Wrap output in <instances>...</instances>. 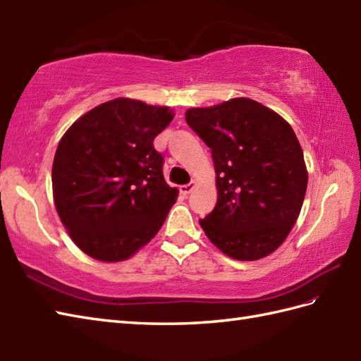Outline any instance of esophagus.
I'll return each mask as SVG.
<instances>
[{
    "instance_id": "esophagus-1",
    "label": "esophagus",
    "mask_w": 361,
    "mask_h": 361,
    "mask_svg": "<svg viewBox=\"0 0 361 361\" xmlns=\"http://www.w3.org/2000/svg\"><path fill=\"white\" fill-rule=\"evenodd\" d=\"M195 187H196V182H190V183H187V185H182V187H180V193L188 196V195L191 193V191L195 190Z\"/></svg>"
}]
</instances>
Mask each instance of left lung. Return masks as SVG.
Instances as JSON below:
<instances>
[{
	"mask_svg": "<svg viewBox=\"0 0 361 361\" xmlns=\"http://www.w3.org/2000/svg\"><path fill=\"white\" fill-rule=\"evenodd\" d=\"M188 126L212 149L218 202L199 219L208 239L239 261L275 252L295 226L307 188L292 126L252 99L190 108Z\"/></svg>",
	"mask_w": 361,
	"mask_h": 361,
	"instance_id": "left-lung-1",
	"label": "left lung"
}]
</instances>
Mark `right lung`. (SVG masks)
Wrapping results in <instances>:
<instances>
[{"label":"right lung","mask_w":361,"mask_h":361,"mask_svg":"<svg viewBox=\"0 0 361 361\" xmlns=\"http://www.w3.org/2000/svg\"><path fill=\"white\" fill-rule=\"evenodd\" d=\"M174 114L116 99L80 117L63 135L52 165L57 213L72 241L91 258L117 262L164 226L178 188L164 179L154 137Z\"/></svg>","instance_id":"add662e5"}]
</instances>
